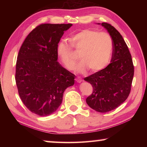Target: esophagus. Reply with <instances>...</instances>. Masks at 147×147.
Returning <instances> with one entry per match:
<instances>
[{
  "label": "esophagus",
  "instance_id": "esophagus-1",
  "mask_svg": "<svg viewBox=\"0 0 147 147\" xmlns=\"http://www.w3.org/2000/svg\"><path fill=\"white\" fill-rule=\"evenodd\" d=\"M76 81L78 83H80L81 82H82V80L80 78V77H77V78H76Z\"/></svg>",
  "mask_w": 147,
  "mask_h": 147
}]
</instances>
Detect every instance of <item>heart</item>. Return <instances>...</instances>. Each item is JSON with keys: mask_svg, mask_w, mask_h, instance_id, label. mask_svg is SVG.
I'll return each mask as SVG.
<instances>
[{"mask_svg": "<svg viewBox=\"0 0 147 147\" xmlns=\"http://www.w3.org/2000/svg\"><path fill=\"white\" fill-rule=\"evenodd\" d=\"M72 46L80 53L82 61L76 67L77 71L85 73L102 70L110 61L113 52V40L110 35L93 29H85L71 37ZM57 55L65 67L73 70L78 58L71 46L62 40L57 46Z\"/></svg>", "mask_w": 147, "mask_h": 147, "instance_id": "1", "label": "heart"}]
</instances>
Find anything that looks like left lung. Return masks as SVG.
<instances>
[{"mask_svg": "<svg viewBox=\"0 0 147 147\" xmlns=\"http://www.w3.org/2000/svg\"><path fill=\"white\" fill-rule=\"evenodd\" d=\"M113 40L111 63L106 68L84 78L90 83L93 92L86 98L89 106L106 113L116 109L128 98L134 74L131 56L121 34L110 24H101Z\"/></svg>", "mask_w": 147, "mask_h": 147, "instance_id": "obj_1", "label": "left lung"}]
</instances>
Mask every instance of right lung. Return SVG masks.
Masks as SVG:
<instances>
[{
  "mask_svg": "<svg viewBox=\"0 0 147 147\" xmlns=\"http://www.w3.org/2000/svg\"><path fill=\"white\" fill-rule=\"evenodd\" d=\"M72 24H41L22 44L16 62V82L22 102L39 116L54 113L60 106L63 92L73 86L75 75L57 59V46Z\"/></svg>",
  "mask_w": 147,
  "mask_h": 147,
  "instance_id": "1",
  "label": "right lung"
}]
</instances>
